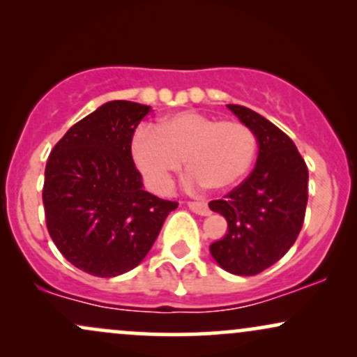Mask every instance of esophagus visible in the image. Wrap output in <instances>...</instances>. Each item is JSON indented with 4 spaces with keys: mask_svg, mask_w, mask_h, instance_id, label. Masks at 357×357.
Returning <instances> with one entry per match:
<instances>
[{
    "mask_svg": "<svg viewBox=\"0 0 357 357\" xmlns=\"http://www.w3.org/2000/svg\"><path fill=\"white\" fill-rule=\"evenodd\" d=\"M190 210L196 215H202V216H208L210 215V206H208L206 202H190L188 203Z\"/></svg>",
    "mask_w": 357,
    "mask_h": 357,
    "instance_id": "34e87169",
    "label": "esophagus"
}]
</instances>
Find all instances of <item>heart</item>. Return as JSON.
Instances as JSON below:
<instances>
[{
	"label": "heart",
	"mask_w": 357,
	"mask_h": 357,
	"mask_svg": "<svg viewBox=\"0 0 357 357\" xmlns=\"http://www.w3.org/2000/svg\"><path fill=\"white\" fill-rule=\"evenodd\" d=\"M257 136L240 121H220L196 110L162 117L154 129L141 127L132 137V158L146 181L167 191L186 159L191 181L223 191L252 169Z\"/></svg>",
	"instance_id": "obj_1"
}]
</instances>
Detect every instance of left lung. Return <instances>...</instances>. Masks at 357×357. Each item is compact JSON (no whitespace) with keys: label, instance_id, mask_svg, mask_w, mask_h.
Here are the masks:
<instances>
[{"label":"left lung","instance_id":"8db88e82","mask_svg":"<svg viewBox=\"0 0 357 357\" xmlns=\"http://www.w3.org/2000/svg\"><path fill=\"white\" fill-rule=\"evenodd\" d=\"M228 109L255 132L258 158L252 174L210 210L228 221L211 257L235 275H257L289 252L304 223L309 171L294 141L260 114L243 105Z\"/></svg>","mask_w":357,"mask_h":357}]
</instances>
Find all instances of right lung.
<instances>
[{
  "mask_svg": "<svg viewBox=\"0 0 357 357\" xmlns=\"http://www.w3.org/2000/svg\"><path fill=\"white\" fill-rule=\"evenodd\" d=\"M149 105L110 100L56 142L45 167L47 228L60 253L96 277L137 267L176 202L142 190L130 144Z\"/></svg>",
  "mask_w": 357,
  "mask_h": 357,
  "instance_id": "1",
  "label": "right lung"
}]
</instances>
